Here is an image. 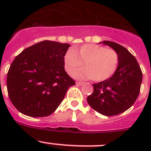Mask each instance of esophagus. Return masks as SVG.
I'll list each match as a JSON object with an SVG mask.
<instances>
[{
	"instance_id": "obj_1",
	"label": "esophagus",
	"mask_w": 151,
	"mask_h": 151,
	"mask_svg": "<svg viewBox=\"0 0 151 151\" xmlns=\"http://www.w3.org/2000/svg\"><path fill=\"white\" fill-rule=\"evenodd\" d=\"M76 84H77V85H83V83H82V82H77V83H76Z\"/></svg>"
}]
</instances>
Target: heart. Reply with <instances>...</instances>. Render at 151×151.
<instances>
[{
    "instance_id": "heart-1",
    "label": "heart",
    "mask_w": 151,
    "mask_h": 151,
    "mask_svg": "<svg viewBox=\"0 0 151 151\" xmlns=\"http://www.w3.org/2000/svg\"><path fill=\"white\" fill-rule=\"evenodd\" d=\"M83 63L86 68L74 72L73 77L82 80L93 78L94 81H103L110 77L116 70L118 55L112 49L94 44L70 49L65 54V68L69 74L81 67Z\"/></svg>"
}]
</instances>
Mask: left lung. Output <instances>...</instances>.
I'll use <instances>...</instances> for the list:
<instances>
[{"instance_id": "left-lung-1", "label": "left lung", "mask_w": 151, "mask_h": 151, "mask_svg": "<svg viewBox=\"0 0 151 151\" xmlns=\"http://www.w3.org/2000/svg\"><path fill=\"white\" fill-rule=\"evenodd\" d=\"M101 42L118 53V67L112 77L93 84V92L88 96L87 101L99 113L112 116L125 112L135 102L142 74L137 60L127 49L110 41Z\"/></svg>"}]
</instances>
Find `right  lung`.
Masks as SVG:
<instances>
[{"label": "right lung", "mask_w": 151, "mask_h": 151, "mask_svg": "<svg viewBox=\"0 0 151 151\" xmlns=\"http://www.w3.org/2000/svg\"><path fill=\"white\" fill-rule=\"evenodd\" d=\"M70 45L45 40L25 49L7 74L9 99L21 113L45 117L56 110L68 88L75 85L64 69Z\"/></svg>", "instance_id": "1"}]
</instances>
